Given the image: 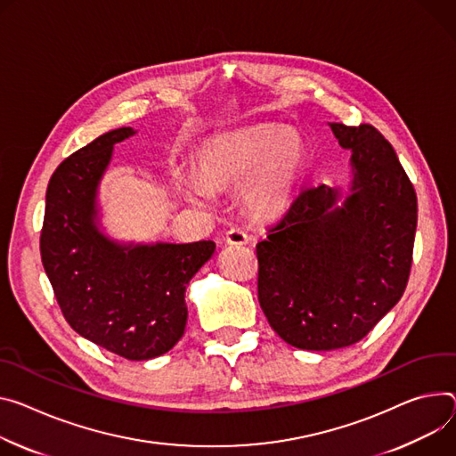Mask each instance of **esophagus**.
Here are the masks:
<instances>
[{
  "label": "esophagus",
  "instance_id": "1",
  "mask_svg": "<svg viewBox=\"0 0 456 456\" xmlns=\"http://www.w3.org/2000/svg\"><path fill=\"white\" fill-rule=\"evenodd\" d=\"M225 243H229V245H245V243H249V234H247L240 227H234V229L225 232Z\"/></svg>",
  "mask_w": 456,
  "mask_h": 456
}]
</instances>
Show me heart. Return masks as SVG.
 I'll return each instance as SVG.
<instances>
[{
    "mask_svg": "<svg viewBox=\"0 0 456 456\" xmlns=\"http://www.w3.org/2000/svg\"><path fill=\"white\" fill-rule=\"evenodd\" d=\"M304 169L300 133L269 123L207 140L196 156L198 176H183L180 189L194 203H209L213 189L240 183V201L247 211L274 216L291 203Z\"/></svg>",
    "mask_w": 456,
    "mask_h": 456,
    "instance_id": "b5f03b06",
    "label": "heart"
}]
</instances>
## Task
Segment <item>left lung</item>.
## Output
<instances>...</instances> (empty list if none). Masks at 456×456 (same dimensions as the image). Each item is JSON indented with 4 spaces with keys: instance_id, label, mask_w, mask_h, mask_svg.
<instances>
[{
    "instance_id": "1",
    "label": "left lung",
    "mask_w": 456,
    "mask_h": 456,
    "mask_svg": "<svg viewBox=\"0 0 456 456\" xmlns=\"http://www.w3.org/2000/svg\"><path fill=\"white\" fill-rule=\"evenodd\" d=\"M351 151V194L302 191L258 241V302L289 346L360 342L402 298L417 231V194L391 143L367 123H329Z\"/></svg>"
}]
</instances>
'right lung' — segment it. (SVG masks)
I'll return each instance as SVG.
<instances>
[{
  "label": "right lung",
  "instance_id": "1",
  "mask_svg": "<svg viewBox=\"0 0 456 456\" xmlns=\"http://www.w3.org/2000/svg\"><path fill=\"white\" fill-rule=\"evenodd\" d=\"M134 133L109 131L60 163L47 187L39 251L77 335L127 360H149L183 337L187 283L216 243H119L100 231V180L114 143Z\"/></svg>",
  "mask_w": 456,
  "mask_h": 456
}]
</instances>
